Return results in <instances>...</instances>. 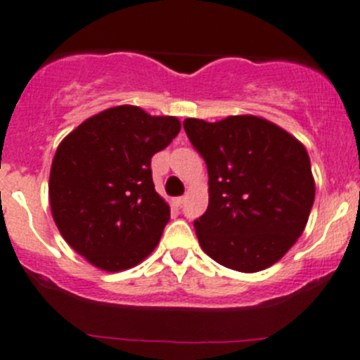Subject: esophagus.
I'll use <instances>...</instances> for the list:
<instances>
[{
  "instance_id": "34e87169",
  "label": "esophagus",
  "mask_w": 360,
  "mask_h": 360,
  "mask_svg": "<svg viewBox=\"0 0 360 360\" xmlns=\"http://www.w3.org/2000/svg\"><path fill=\"white\" fill-rule=\"evenodd\" d=\"M172 203H174V205H176V207H181V205H183V203H184V196H177V198L172 200Z\"/></svg>"
}]
</instances>
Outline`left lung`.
I'll use <instances>...</instances> for the list:
<instances>
[{
  "mask_svg": "<svg viewBox=\"0 0 360 360\" xmlns=\"http://www.w3.org/2000/svg\"><path fill=\"white\" fill-rule=\"evenodd\" d=\"M183 126L209 170V207L195 221L200 247L229 269L271 267L304 233L312 209L305 146L255 115L186 119Z\"/></svg>",
  "mask_w": 360,
  "mask_h": 360,
  "instance_id": "1",
  "label": "left lung"
}]
</instances>
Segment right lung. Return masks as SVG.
I'll list each match as a JSON object with an SVG mask.
<instances>
[{
  "label": "right lung",
  "mask_w": 360,
  "mask_h": 360,
  "mask_svg": "<svg viewBox=\"0 0 360 360\" xmlns=\"http://www.w3.org/2000/svg\"><path fill=\"white\" fill-rule=\"evenodd\" d=\"M179 131L176 117L120 105L89 117L58 145L50 172L53 219L94 267L131 269L158 245L170 209L155 191L151 157Z\"/></svg>",
  "instance_id": "1"
}]
</instances>
